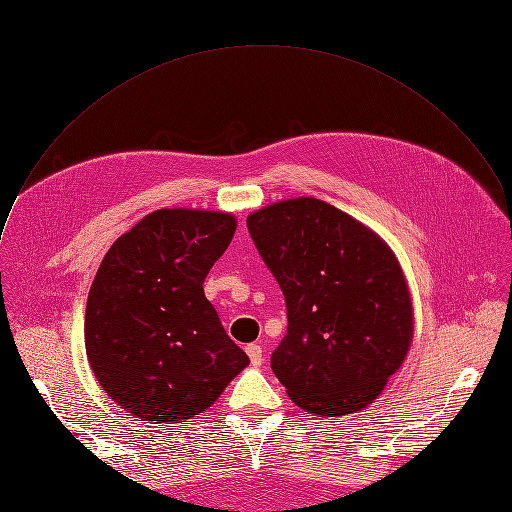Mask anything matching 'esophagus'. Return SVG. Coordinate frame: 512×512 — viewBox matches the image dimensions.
<instances>
[{"mask_svg": "<svg viewBox=\"0 0 512 512\" xmlns=\"http://www.w3.org/2000/svg\"><path fill=\"white\" fill-rule=\"evenodd\" d=\"M245 350H247L253 366H259L263 362V348L259 344H249Z\"/></svg>", "mask_w": 512, "mask_h": 512, "instance_id": "1", "label": "esophagus"}]
</instances>
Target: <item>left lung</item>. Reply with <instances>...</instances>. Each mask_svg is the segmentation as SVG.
Segmentation results:
<instances>
[{
  "mask_svg": "<svg viewBox=\"0 0 512 512\" xmlns=\"http://www.w3.org/2000/svg\"><path fill=\"white\" fill-rule=\"evenodd\" d=\"M247 226L286 298L288 331L271 370L306 412H360L381 395L414 337L397 257L362 222L315 197L257 210Z\"/></svg>",
  "mask_w": 512,
  "mask_h": 512,
  "instance_id": "left-lung-1",
  "label": "left lung"
}]
</instances>
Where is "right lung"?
<instances>
[{"label":"right lung","mask_w":512,"mask_h":512,"mask_svg":"<svg viewBox=\"0 0 512 512\" xmlns=\"http://www.w3.org/2000/svg\"><path fill=\"white\" fill-rule=\"evenodd\" d=\"M234 230L230 214L158 210L102 259L84 342L94 377L127 414L152 424L195 418L249 364L203 294Z\"/></svg>","instance_id":"obj_1"}]
</instances>
